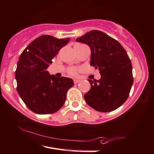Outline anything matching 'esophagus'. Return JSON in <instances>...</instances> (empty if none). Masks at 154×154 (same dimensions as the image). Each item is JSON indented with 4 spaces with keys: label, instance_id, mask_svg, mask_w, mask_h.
Wrapping results in <instances>:
<instances>
[{
    "label": "esophagus",
    "instance_id": "esophagus-1",
    "mask_svg": "<svg viewBox=\"0 0 154 154\" xmlns=\"http://www.w3.org/2000/svg\"><path fill=\"white\" fill-rule=\"evenodd\" d=\"M80 82H81V81L79 80V79H74L73 80V82H74V83H75V84H76V83H79Z\"/></svg>",
    "mask_w": 154,
    "mask_h": 154
}]
</instances>
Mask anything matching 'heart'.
Returning <instances> with one entry per match:
<instances>
[{
    "label": "heart",
    "mask_w": 154,
    "mask_h": 154,
    "mask_svg": "<svg viewBox=\"0 0 154 154\" xmlns=\"http://www.w3.org/2000/svg\"><path fill=\"white\" fill-rule=\"evenodd\" d=\"M76 45H82V44H76ZM79 71V69H78V68L72 67H72H69L68 69L67 72H68L69 74L71 75H73V76H75V75H77Z\"/></svg>",
    "instance_id": "1"
}]
</instances>
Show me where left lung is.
I'll list each match as a JSON object with an SVG mask.
<instances>
[{"mask_svg":"<svg viewBox=\"0 0 154 154\" xmlns=\"http://www.w3.org/2000/svg\"><path fill=\"white\" fill-rule=\"evenodd\" d=\"M76 41L89 46L90 65L98 68L101 75L99 80L88 79L91 88L84 95L86 103L102 112L116 110L127 100L133 83L127 52L118 41L99 30H91Z\"/></svg>","mask_w":154,"mask_h":154,"instance_id":"obj_1","label":"left lung"}]
</instances>
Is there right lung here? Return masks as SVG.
<instances>
[{
	"label": "right lung",
	"mask_w": 154,
	"mask_h": 154,
	"mask_svg": "<svg viewBox=\"0 0 154 154\" xmlns=\"http://www.w3.org/2000/svg\"><path fill=\"white\" fill-rule=\"evenodd\" d=\"M70 38L43 35L35 39L21 53L15 71L17 91L30 110L39 114H53L65 104L70 78L50 75L47 69Z\"/></svg>",
	"instance_id": "right-lung-1"
}]
</instances>
